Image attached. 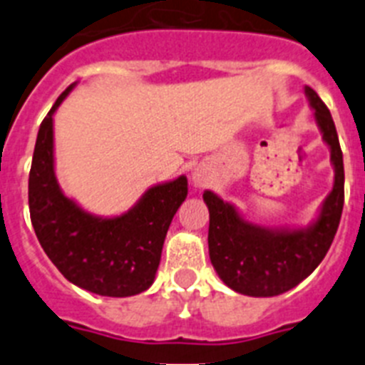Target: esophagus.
I'll return each instance as SVG.
<instances>
[{"instance_id": "obj_1", "label": "esophagus", "mask_w": 365, "mask_h": 365, "mask_svg": "<svg viewBox=\"0 0 365 365\" xmlns=\"http://www.w3.org/2000/svg\"><path fill=\"white\" fill-rule=\"evenodd\" d=\"M192 182L197 186V188H202V186H206L210 182V172H208V168H206L205 164H199L197 168H193Z\"/></svg>"}]
</instances>
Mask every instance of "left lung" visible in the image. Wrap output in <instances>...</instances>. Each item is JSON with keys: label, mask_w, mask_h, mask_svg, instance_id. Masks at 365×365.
<instances>
[{"label": "left lung", "mask_w": 365, "mask_h": 365, "mask_svg": "<svg viewBox=\"0 0 365 365\" xmlns=\"http://www.w3.org/2000/svg\"><path fill=\"white\" fill-rule=\"evenodd\" d=\"M309 106L322 138L331 150L334 185L322 202L318 217L299 228H269L250 222L234 205L205 190L210 212L208 252L215 272L232 291L254 298H269L294 289L320 265L333 243L344 208V157L336 128L327 106L305 86Z\"/></svg>", "instance_id": "obj_1"}]
</instances>
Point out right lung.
<instances>
[{
    "label": "right lung",
    "instance_id": "right-lung-1",
    "mask_svg": "<svg viewBox=\"0 0 365 365\" xmlns=\"http://www.w3.org/2000/svg\"><path fill=\"white\" fill-rule=\"evenodd\" d=\"M74 86L58 96L38 131L29 173L32 227L45 254L73 285L111 298L140 294L155 282L170 222L188 195V179L180 175L151 186L115 217L89 214L67 197L54 173L53 117Z\"/></svg>",
    "mask_w": 365,
    "mask_h": 365
}]
</instances>
